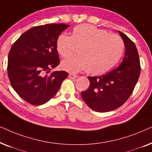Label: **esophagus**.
<instances>
[{
  "instance_id": "34e87169",
  "label": "esophagus",
  "mask_w": 152,
  "mask_h": 152,
  "mask_svg": "<svg viewBox=\"0 0 152 152\" xmlns=\"http://www.w3.org/2000/svg\"><path fill=\"white\" fill-rule=\"evenodd\" d=\"M68 77H69V78H70V79H75L77 77V75H75L73 73H70V74H69Z\"/></svg>"
}]
</instances>
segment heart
I'll list each match as a JSON object with an SVG mask.
<instances>
[{
    "label": "heart",
    "instance_id": "obj_1",
    "mask_svg": "<svg viewBox=\"0 0 152 152\" xmlns=\"http://www.w3.org/2000/svg\"><path fill=\"white\" fill-rule=\"evenodd\" d=\"M75 46L77 55L63 60L62 69L70 72L87 70L92 75L103 74L119 61L124 44L118 35L109 34L95 26L82 24L75 27L68 36L61 33L56 40V50L62 57L70 55Z\"/></svg>",
    "mask_w": 152,
    "mask_h": 152
}]
</instances>
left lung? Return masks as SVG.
<instances>
[{
  "mask_svg": "<svg viewBox=\"0 0 152 152\" xmlns=\"http://www.w3.org/2000/svg\"><path fill=\"white\" fill-rule=\"evenodd\" d=\"M125 53L118 68L102 75L88 77L90 86L81 93L87 106L97 112L118 109L127 100L134 91L140 73L139 55L136 45L120 31Z\"/></svg>",
  "mask_w": 152,
  "mask_h": 152,
  "instance_id": "1",
  "label": "left lung"
}]
</instances>
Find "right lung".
Wrapping results in <instances>:
<instances>
[{"label": "right lung", "mask_w": 152, "mask_h": 152, "mask_svg": "<svg viewBox=\"0 0 152 152\" xmlns=\"http://www.w3.org/2000/svg\"><path fill=\"white\" fill-rule=\"evenodd\" d=\"M69 26L46 24L30 29L14 43L8 55L7 73L12 88L25 101L42 105L55 96L65 71H49L59 64L56 40Z\"/></svg>", "instance_id": "add662e5"}]
</instances>
